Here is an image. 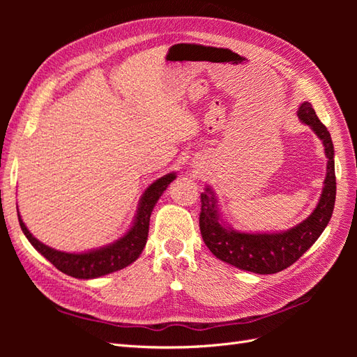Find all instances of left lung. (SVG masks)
Masks as SVG:
<instances>
[{
	"label": "left lung",
	"mask_w": 357,
	"mask_h": 357,
	"mask_svg": "<svg viewBox=\"0 0 357 357\" xmlns=\"http://www.w3.org/2000/svg\"><path fill=\"white\" fill-rule=\"evenodd\" d=\"M302 123L311 128L325 147L328 159L326 177L323 181L316 208L294 228L282 232H241L223 219L218 197L210 186L201 193L199 229L210 252L220 261L255 274H275L283 271L317 241L328 226L335 207L337 180H335V150L328 128L323 125L308 101L298 109Z\"/></svg>",
	"instance_id": "8db88e82"
}]
</instances>
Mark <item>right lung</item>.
I'll return each instance as SVG.
<instances>
[{
    "label": "right lung",
    "instance_id": "right-lung-1",
    "mask_svg": "<svg viewBox=\"0 0 357 357\" xmlns=\"http://www.w3.org/2000/svg\"><path fill=\"white\" fill-rule=\"evenodd\" d=\"M176 177V172H169V174H165L155 180L152 185L144 190L142 198H139L131 228H129L121 238H117L112 244H107L104 247H98L93 248V250L80 253L56 250V248H52L38 241L36 236L28 231L17 211L20 229H22L32 247L63 274L71 275L74 278L91 280L116 273L119 269H123L128 265L135 262L139 255H142L143 248L147 243L150 215H152V211L158 199L162 197V193L167 190L169 183L174 181Z\"/></svg>",
    "mask_w": 357,
    "mask_h": 357
}]
</instances>
